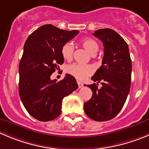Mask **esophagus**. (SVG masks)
<instances>
[{
    "mask_svg": "<svg viewBox=\"0 0 149 149\" xmlns=\"http://www.w3.org/2000/svg\"><path fill=\"white\" fill-rule=\"evenodd\" d=\"M77 84H78V86H79V88H81V87H83V83L81 82V81H77Z\"/></svg>",
    "mask_w": 149,
    "mask_h": 149,
    "instance_id": "obj_1",
    "label": "esophagus"
}]
</instances>
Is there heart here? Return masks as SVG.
Segmentation results:
<instances>
[{
  "label": "heart",
  "mask_w": 149,
  "mask_h": 149,
  "mask_svg": "<svg viewBox=\"0 0 149 149\" xmlns=\"http://www.w3.org/2000/svg\"><path fill=\"white\" fill-rule=\"evenodd\" d=\"M82 46L92 55L96 54L98 51V43L91 38H86L81 41ZM74 47L71 42H67L62 48V55L66 60H70L73 58ZM67 72L79 80H83L90 76L93 72V68L89 65L73 63L67 67Z\"/></svg>",
  "instance_id": "heart-1"
}]
</instances>
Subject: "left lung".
I'll list each match as a JSON object with an SVG mask.
<instances>
[{"label": "left lung", "mask_w": 149, "mask_h": 149, "mask_svg": "<svg viewBox=\"0 0 149 149\" xmlns=\"http://www.w3.org/2000/svg\"><path fill=\"white\" fill-rule=\"evenodd\" d=\"M93 35L104 45L102 65L91 79L97 81L87 85L93 95L84 104L86 115L97 121H106L120 112L131 86L132 60L129 47L116 31L110 29L95 31ZM98 83L102 84L97 88Z\"/></svg>", "instance_id": "obj_1"}]
</instances>
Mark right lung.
Wrapping results in <instances>:
<instances>
[{
  "instance_id": "right-lung-1",
  "label": "right lung",
  "mask_w": 149,
  "mask_h": 149,
  "mask_svg": "<svg viewBox=\"0 0 149 149\" xmlns=\"http://www.w3.org/2000/svg\"><path fill=\"white\" fill-rule=\"evenodd\" d=\"M79 32L47 24L31 33L25 42L19 65V95L27 112L40 121L56 118L62 99L78 88L71 75L59 81L51 80V76L64 63L62 46Z\"/></svg>"
}]
</instances>
